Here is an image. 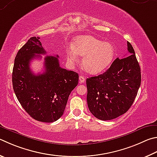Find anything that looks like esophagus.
I'll use <instances>...</instances> for the list:
<instances>
[{
  "label": "esophagus",
  "instance_id": "obj_1",
  "mask_svg": "<svg viewBox=\"0 0 157 157\" xmlns=\"http://www.w3.org/2000/svg\"><path fill=\"white\" fill-rule=\"evenodd\" d=\"M79 82L80 84L84 83V82H85V78H84V76L79 75Z\"/></svg>",
  "mask_w": 157,
  "mask_h": 157
}]
</instances>
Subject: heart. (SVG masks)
Masks as SVG:
<instances>
[{
    "label": "heart",
    "instance_id": "obj_1",
    "mask_svg": "<svg viewBox=\"0 0 157 157\" xmlns=\"http://www.w3.org/2000/svg\"><path fill=\"white\" fill-rule=\"evenodd\" d=\"M73 49L67 50V58L75 64L78 56H84L82 60L83 69L90 74H98L106 70L112 63L115 55L114 45L103 42L91 36H78L73 42Z\"/></svg>",
    "mask_w": 157,
    "mask_h": 157
}]
</instances>
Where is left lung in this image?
<instances>
[{"label":"left lung","mask_w":157,"mask_h":157,"mask_svg":"<svg viewBox=\"0 0 157 157\" xmlns=\"http://www.w3.org/2000/svg\"><path fill=\"white\" fill-rule=\"evenodd\" d=\"M128 56L115 59L106 72L86 79L90 112L100 120L118 117L132 106L141 85V69L135 50L127 42Z\"/></svg>","instance_id":"left-lung-1"}]
</instances>
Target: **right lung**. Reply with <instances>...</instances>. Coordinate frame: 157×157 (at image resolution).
Instances as JSON below:
<instances>
[{
	"instance_id": "obj_1",
	"label": "right lung",
	"mask_w": 157,
	"mask_h": 157,
	"mask_svg": "<svg viewBox=\"0 0 157 157\" xmlns=\"http://www.w3.org/2000/svg\"><path fill=\"white\" fill-rule=\"evenodd\" d=\"M39 37H31L15 58L12 73L14 93L31 117L51 123L63 115L70 93L78 84L79 75L59 67L58 56L44 58L45 71L36 75L31 61L46 54Z\"/></svg>"
}]
</instances>
